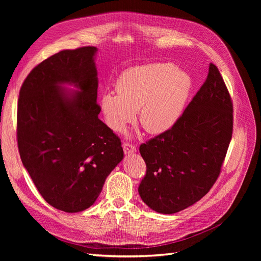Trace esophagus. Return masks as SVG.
Masks as SVG:
<instances>
[{
    "mask_svg": "<svg viewBox=\"0 0 261 261\" xmlns=\"http://www.w3.org/2000/svg\"><path fill=\"white\" fill-rule=\"evenodd\" d=\"M122 148H123V152H125V154H132L136 151V147L132 144H123L122 145Z\"/></svg>",
    "mask_w": 261,
    "mask_h": 261,
    "instance_id": "obj_1",
    "label": "esophagus"
}]
</instances>
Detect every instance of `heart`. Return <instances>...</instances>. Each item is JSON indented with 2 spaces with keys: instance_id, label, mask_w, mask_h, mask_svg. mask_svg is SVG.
<instances>
[{
  "instance_id": "heart-1",
  "label": "heart",
  "mask_w": 261,
  "mask_h": 261,
  "mask_svg": "<svg viewBox=\"0 0 261 261\" xmlns=\"http://www.w3.org/2000/svg\"><path fill=\"white\" fill-rule=\"evenodd\" d=\"M115 93H107L100 109L107 126L122 132L139 113V121L150 134L171 129L180 118L190 93V77L170 63H149L123 72Z\"/></svg>"
}]
</instances>
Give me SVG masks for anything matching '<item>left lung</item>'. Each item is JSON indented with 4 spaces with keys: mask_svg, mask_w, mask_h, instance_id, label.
<instances>
[{
    "mask_svg": "<svg viewBox=\"0 0 261 261\" xmlns=\"http://www.w3.org/2000/svg\"><path fill=\"white\" fill-rule=\"evenodd\" d=\"M231 133V100L211 63L206 80L174 126L140 147L147 166L139 187L143 202L165 215L198 202L220 173Z\"/></svg>",
    "mask_w": 261,
    "mask_h": 261,
    "instance_id": "obj_1",
    "label": "left lung"
}]
</instances>
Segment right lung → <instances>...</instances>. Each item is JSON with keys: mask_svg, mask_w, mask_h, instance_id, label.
Segmentation results:
<instances>
[{"mask_svg": "<svg viewBox=\"0 0 261 261\" xmlns=\"http://www.w3.org/2000/svg\"><path fill=\"white\" fill-rule=\"evenodd\" d=\"M97 50L53 55L29 74L19 95L22 164L43 199L65 213L92 206L123 159L120 140L98 117Z\"/></svg>", "mask_w": 261, "mask_h": 261, "instance_id": "1", "label": "right lung"}]
</instances>
